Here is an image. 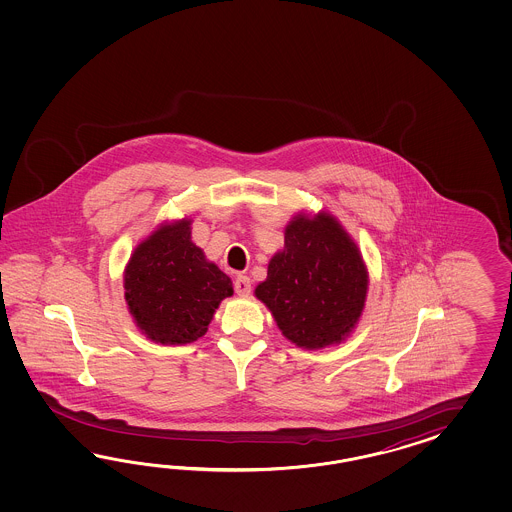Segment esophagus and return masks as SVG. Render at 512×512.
<instances>
[{"label": "esophagus", "instance_id": "esophagus-1", "mask_svg": "<svg viewBox=\"0 0 512 512\" xmlns=\"http://www.w3.org/2000/svg\"><path fill=\"white\" fill-rule=\"evenodd\" d=\"M234 291L238 296H248L251 293V281L248 276H238L234 281Z\"/></svg>", "mask_w": 512, "mask_h": 512}]
</instances>
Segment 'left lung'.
Masks as SVG:
<instances>
[{"label": "left lung", "mask_w": 512, "mask_h": 512, "mask_svg": "<svg viewBox=\"0 0 512 512\" xmlns=\"http://www.w3.org/2000/svg\"><path fill=\"white\" fill-rule=\"evenodd\" d=\"M366 293L368 270L357 244L326 212L289 221L283 249L255 289L281 334L304 349L345 340L362 315Z\"/></svg>", "instance_id": "obj_1"}]
</instances>
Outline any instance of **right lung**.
Masks as SVG:
<instances>
[{
    "mask_svg": "<svg viewBox=\"0 0 512 512\" xmlns=\"http://www.w3.org/2000/svg\"><path fill=\"white\" fill-rule=\"evenodd\" d=\"M125 302L150 340L184 345L199 340L233 281L191 242V219L165 223L140 242L124 274Z\"/></svg>",
    "mask_w": 512,
    "mask_h": 512,
    "instance_id": "add662e5",
    "label": "right lung"
}]
</instances>
